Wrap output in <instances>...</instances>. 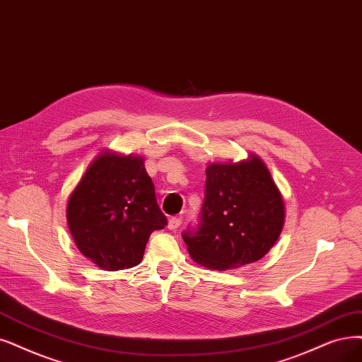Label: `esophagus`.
I'll return each instance as SVG.
<instances>
[{
    "label": "esophagus",
    "instance_id": "1",
    "mask_svg": "<svg viewBox=\"0 0 362 362\" xmlns=\"http://www.w3.org/2000/svg\"><path fill=\"white\" fill-rule=\"evenodd\" d=\"M180 225H182V218H179V216H173V218L168 219V228L170 230H177Z\"/></svg>",
    "mask_w": 362,
    "mask_h": 362
}]
</instances>
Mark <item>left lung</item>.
Wrapping results in <instances>:
<instances>
[{
    "label": "left lung",
    "instance_id": "1",
    "mask_svg": "<svg viewBox=\"0 0 362 362\" xmlns=\"http://www.w3.org/2000/svg\"><path fill=\"white\" fill-rule=\"evenodd\" d=\"M204 203L197 228L183 231L189 255L207 269L252 264L269 252L282 231L284 199L258 156L206 170Z\"/></svg>",
    "mask_w": 362,
    "mask_h": 362
}]
</instances>
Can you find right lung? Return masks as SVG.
<instances>
[{
  "instance_id": "add662e5",
  "label": "right lung",
  "mask_w": 362,
  "mask_h": 362,
  "mask_svg": "<svg viewBox=\"0 0 362 362\" xmlns=\"http://www.w3.org/2000/svg\"><path fill=\"white\" fill-rule=\"evenodd\" d=\"M66 221L78 250L107 272L140 264L151 234L167 225L143 159L113 153L89 165L69 199Z\"/></svg>"
}]
</instances>
